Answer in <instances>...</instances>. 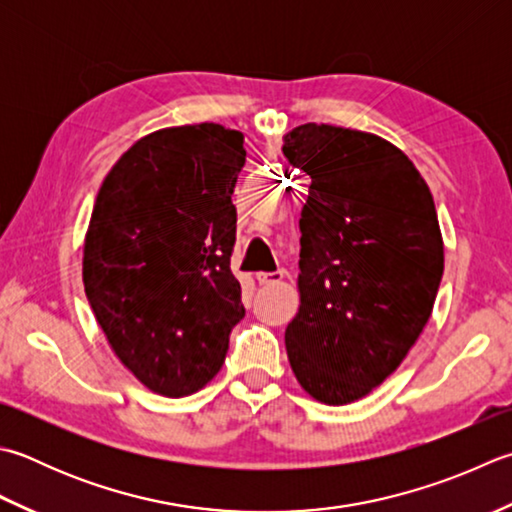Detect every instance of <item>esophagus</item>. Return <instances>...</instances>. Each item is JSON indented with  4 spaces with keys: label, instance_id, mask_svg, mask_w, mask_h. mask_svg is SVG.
<instances>
[{
    "label": "esophagus",
    "instance_id": "esophagus-1",
    "mask_svg": "<svg viewBox=\"0 0 512 512\" xmlns=\"http://www.w3.org/2000/svg\"><path fill=\"white\" fill-rule=\"evenodd\" d=\"M255 279H257L259 284H264V286L279 284L284 279V270H275V273H257Z\"/></svg>",
    "mask_w": 512,
    "mask_h": 512
}]
</instances>
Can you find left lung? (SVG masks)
Masks as SVG:
<instances>
[{
	"label": "left lung",
	"instance_id": "1",
	"mask_svg": "<svg viewBox=\"0 0 512 512\" xmlns=\"http://www.w3.org/2000/svg\"><path fill=\"white\" fill-rule=\"evenodd\" d=\"M284 155L310 177L288 362L310 397L344 406L393 375L426 328L442 230L424 177L384 137L302 124L284 135Z\"/></svg>",
	"mask_w": 512,
	"mask_h": 512
}]
</instances>
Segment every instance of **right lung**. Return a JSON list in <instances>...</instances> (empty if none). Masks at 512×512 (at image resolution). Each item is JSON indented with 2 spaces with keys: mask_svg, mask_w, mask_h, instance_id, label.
<instances>
[{
  "mask_svg": "<svg viewBox=\"0 0 512 512\" xmlns=\"http://www.w3.org/2000/svg\"><path fill=\"white\" fill-rule=\"evenodd\" d=\"M244 135L222 124L148 133L108 170L90 215L82 279L115 357L148 390L186 397L224 364L244 317L230 273Z\"/></svg>",
  "mask_w": 512,
  "mask_h": 512,
  "instance_id": "right-lung-1",
  "label": "right lung"
}]
</instances>
